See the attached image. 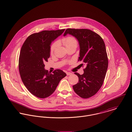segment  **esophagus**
Listing matches in <instances>:
<instances>
[{"label": "esophagus", "mask_w": 132, "mask_h": 132, "mask_svg": "<svg viewBox=\"0 0 132 132\" xmlns=\"http://www.w3.org/2000/svg\"><path fill=\"white\" fill-rule=\"evenodd\" d=\"M66 74H67V76H69L72 75V73H70V72H67V73H66Z\"/></svg>", "instance_id": "esophagus-1"}]
</instances>
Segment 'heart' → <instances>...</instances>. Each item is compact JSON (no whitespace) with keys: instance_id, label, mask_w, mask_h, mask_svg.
<instances>
[{"instance_id":"obj_1","label":"heart","mask_w":132,"mask_h":132,"mask_svg":"<svg viewBox=\"0 0 132 132\" xmlns=\"http://www.w3.org/2000/svg\"><path fill=\"white\" fill-rule=\"evenodd\" d=\"M62 42L64 44V45L65 46V47L71 45H73V44L77 45V40H76L75 38H73V37H67V38H63L62 40ZM57 46V43L56 42L53 43L52 45V46H51V48H50L51 53H53L54 50L56 48Z\"/></svg>"}]
</instances>
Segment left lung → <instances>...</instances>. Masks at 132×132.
<instances>
[{"instance_id":"obj_1","label":"left lung","mask_w":132,"mask_h":132,"mask_svg":"<svg viewBox=\"0 0 132 132\" xmlns=\"http://www.w3.org/2000/svg\"><path fill=\"white\" fill-rule=\"evenodd\" d=\"M68 34L78 41L80 47L78 60L82 61L86 66L83 75L75 73L79 81L73 88L81 97L87 98L99 90L106 74L108 60L105 45L102 38L89 29L68 28L63 36Z\"/></svg>"}]
</instances>
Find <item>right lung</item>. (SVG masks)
Segmentation results:
<instances>
[{"mask_svg":"<svg viewBox=\"0 0 132 132\" xmlns=\"http://www.w3.org/2000/svg\"><path fill=\"white\" fill-rule=\"evenodd\" d=\"M64 30H44L34 34L27 38L21 48L19 59L21 79L28 90L38 98L52 94L60 81L67 76L61 70L51 74L45 69L44 64L50 56L51 43Z\"/></svg>","mask_w":132,"mask_h":132,"instance_id":"1","label":"right lung"}]
</instances>
